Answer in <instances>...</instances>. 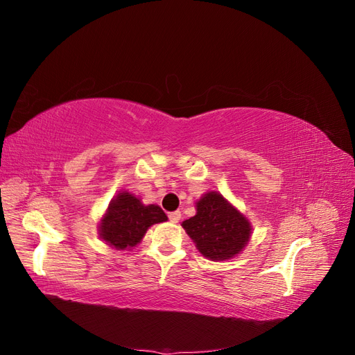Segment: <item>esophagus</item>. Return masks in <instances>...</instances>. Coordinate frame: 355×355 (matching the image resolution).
<instances>
[{
	"instance_id": "1",
	"label": "esophagus",
	"mask_w": 355,
	"mask_h": 355,
	"mask_svg": "<svg viewBox=\"0 0 355 355\" xmlns=\"http://www.w3.org/2000/svg\"><path fill=\"white\" fill-rule=\"evenodd\" d=\"M168 219H170V222H171V223H178V222L180 220V211L178 210V211H171V213H168Z\"/></svg>"
}]
</instances>
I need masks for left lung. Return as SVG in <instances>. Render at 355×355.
Wrapping results in <instances>:
<instances>
[{
  "label": "left lung",
  "mask_w": 355,
  "mask_h": 355,
  "mask_svg": "<svg viewBox=\"0 0 355 355\" xmlns=\"http://www.w3.org/2000/svg\"><path fill=\"white\" fill-rule=\"evenodd\" d=\"M196 216L182 228L197 250L210 261H230L239 256L252 237V225L237 207L216 191H207L196 202Z\"/></svg>",
  "instance_id": "obj_1"
}]
</instances>
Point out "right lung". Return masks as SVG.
I'll use <instances>...</instances> for the list:
<instances>
[{
	"mask_svg": "<svg viewBox=\"0 0 355 355\" xmlns=\"http://www.w3.org/2000/svg\"><path fill=\"white\" fill-rule=\"evenodd\" d=\"M167 214L157 204H144L128 191L111 200L98 225L99 239L115 250H132L155 223L166 222Z\"/></svg>",
	"mask_w": 355,
	"mask_h": 355,
	"instance_id": "add662e5",
	"label": "right lung"
}]
</instances>
